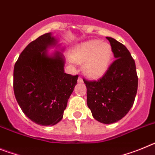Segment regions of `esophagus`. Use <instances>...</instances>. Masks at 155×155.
<instances>
[{"label": "esophagus", "instance_id": "obj_1", "mask_svg": "<svg viewBox=\"0 0 155 155\" xmlns=\"http://www.w3.org/2000/svg\"><path fill=\"white\" fill-rule=\"evenodd\" d=\"M78 83H81V82H83V79H82L81 77H79L78 79Z\"/></svg>", "mask_w": 155, "mask_h": 155}]
</instances>
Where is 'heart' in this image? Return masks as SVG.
<instances>
[{"mask_svg":"<svg viewBox=\"0 0 155 155\" xmlns=\"http://www.w3.org/2000/svg\"><path fill=\"white\" fill-rule=\"evenodd\" d=\"M113 57V47L109 42L100 40H90L77 46L74 60L84 63L83 70L87 77L98 78L109 68Z\"/></svg>","mask_w":155,"mask_h":155,"instance_id":"obj_1","label":"heart"}]
</instances>
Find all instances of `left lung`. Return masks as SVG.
<instances>
[{
	"label": "left lung",
	"instance_id": "left-lung-1",
	"mask_svg": "<svg viewBox=\"0 0 155 155\" xmlns=\"http://www.w3.org/2000/svg\"><path fill=\"white\" fill-rule=\"evenodd\" d=\"M116 58L105 74L97 81L84 80L87 104L97 121L116 123L134 105L138 86L135 61L127 48L113 38L106 37Z\"/></svg>",
	"mask_w": 155,
	"mask_h": 155
}]
</instances>
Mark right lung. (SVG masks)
<instances>
[{
  "mask_svg": "<svg viewBox=\"0 0 155 155\" xmlns=\"http://www.w3.org/2000/svg\"><path fill=\"white\" fill-rule=\"evenodd\" d=\"M57 40L50 32L25 48L14 68L15 96L23 113L35 124L53 126L61 121L78 75L64 73L61 52L49 56L46 49Z\"/></svg>",
  "mask_w": 155,
  "mask_h": 155,
  "instance_id": "right-lung-1",
  "label": "right lung"
}]
</instances>
